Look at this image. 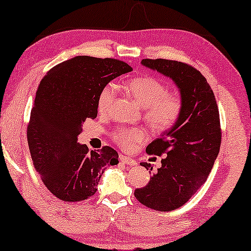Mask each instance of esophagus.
I'll return each instance as SVG.
<instances>
[{
    "instance_id": "1",
    "label": "esophagus",
    "mask_w": 251,
    "mask_h": 251,
    "mask_svg": "<svg viewBox=\"0 0 251 251\" xmlns=\"http://www.w3.org/2000/svg\"><path fill=\"white\" fill-rule=\"evenodd\" d=\"M120 161L121 163H123V164H126V165H129V166H136V165H138V163L134 159H132V158H130V157H128V156H126V155H120Z\"/></svg>"
}]
</instances>
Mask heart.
Wrapping results in <instances>:
<instances>
[{
  "label": "heart",
  "instance_id": "obj_1",
  "mask_svg": "<svg viewBox=\"0 0 251 251\" xmlns=\"http://www.w3.org/2000/svg\"><path fill=\"white\" fill-rule=\"evenodd\" d=\"M126 90L144 109V120L158 133L167 132L178 123L184 112V100L178 93H171L167 84L153 76L137 77L126 84ZM117 95V86L109 83L98 96V111L104 114L110 110ZM119 147L129 150L136 142L145 140L142 129L119 126L111 133Z\"/></svg>",
  "mask_w": 251,
  "mask_h": 251
}]
</instances>
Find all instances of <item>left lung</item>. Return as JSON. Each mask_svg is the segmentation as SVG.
<instances>
[{"instance_id":"8db88e82","label":"left lung","mask_w":251,"mask_h":251,"mask_svg":"<svg viewBox=\"0 0 251 251\" xmlns=\"http://www.w3.org/2000/svg\"><path fill=\"white\" fill-rule=\"evenodd\" d=\"M142 65L171 77L180 90L184 112L178 123L147 146L148 155L161 156V167L141 163L151 171L145 187L134 196L149 209L168 212L184 205L210 175L221 146L218 104L210 84L198 69L182 61L142 59Z\"/></svg>"}]
</instances>
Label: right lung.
<instances>
[{"mask_svg":"<svg viewBox=\"0 0 251 251\" xmlns=\"http://www.w3.org/2000/svg\"><path fill=\"white\" fill-rule=\"evenodd\" d=\"M132 71L114 58L77 56L52 67L38 86L26 126L33 166L45 186L65 202H80L98 191L104 167L117 165L113 148L88 152L77 144L87 119L98 117V96L110 80Z\"/></svg>","mask_w":251,"mask_h":251,"instance_id":"1","label":"right lung"}]
</instances>
